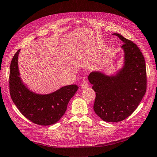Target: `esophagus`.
I'll list each match as a JSON object with an SVG mask.
<instances>
[{
	"mask_svg": "<svg viewBox=\"0 0 157 157\" xmlns=\"http://www.w3.org/2000/svg\"><path fill=\"white\" fill-rule=\"evenodd\" d=\"M89 84L87 82H83L82 83V85H81V87H82V89H86L88 87Z\"/></svg>",
	"mask_w": 157,
	"mask_h": 157,
	"instance_id": "esophagus-1",
	"label": "esophagus"
}]
</instances>
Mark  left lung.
<instances>
[{"mask_svg":"<svg viewBox=\"0 0 157 157\" xmlns=\"http://www.w3.org/2000/svg\"><path fill=\"white\" fill-rule=\"evenodd\" d=\"M124 43L123 65L108 75L93 71L88 77L96 92L93 109L105 122H120L133 113L146 91V69L144 56L133 42L113 33Z\"/></svg>","mask_w":157,"mask_h":157,"instance_id":"8db88e82","label":"left lung"}]
</instances>
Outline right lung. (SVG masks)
I'll return each instance as SVG.
<instances>
[{
	"label": "right lung",
	"instance_id": "obj_1",
	"mask_svg": "<svg viewBox=\"0 0 157 157\" xmlns=\"http://www.w3.org/2000/svg\"><path fill=\"white\" fill-rule=\"evenodd\" d=\"M18 50L11 60L10 70V90L13 103L28 120L40 126L57 123L67 109L70 99L78 87L71 84L48 94L36 93L25 84L18 70Z\"/></svg>",
	"mask_w": 157,
	"mask_h": 157
}]
</instances>
